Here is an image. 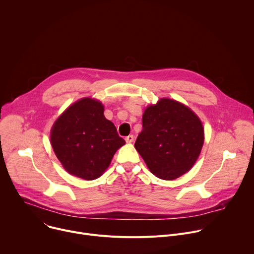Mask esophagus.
<instances>
[{
    "label": "esophagus",
    "mask_w": 254,
    "mask_h": 254,
    "mask_svg": "<svg viewBox=\"0 0 254 254\" xmlns=\"http://www.w3.org/2000/svg\"><path fill=\"white\" fill-rule=\"evenodd\" d=\"M133 138H134V136H133L132 134H129V135H127V136L126 137V141H127V142H132V141H133Z\"/></svg>",
    "instance_id": "obj_1"
}]
</instances>
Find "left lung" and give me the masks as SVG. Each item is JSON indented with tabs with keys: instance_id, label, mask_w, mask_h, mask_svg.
<instances>
[{
	"instance_id": "8db88e82",
	"label": "left lung",
	"mask_w": 254,
	"mask_h": 254,
	"mask_svg": "<svg viewBox=\"0 0 254 254\" xmlns=\"http://www.w3.org/2000/svg\"><path fill=\"white\" fill-rule=\"evenodd\" d=\"M203 142L204 128L198 116L183 103L161 98L144 111L134 147L156 177L170 181L194 166Z\"/></svg>"
}]
</instances>
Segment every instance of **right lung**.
<instances>
[{"label": "right lung", "mask_w": 254, "mask_h": 254, "mask_svg": "<svg viewBox=\"0 0 254 254\" xmlns=\"http://www.w3.org/2000/svg\"><path fill=\"white\" fill-rule=\"evenodd\" d=\"M103 112L100 101L84 97L70 105L54 123L51 146L69 174L87 181L97 179L126 143Z\"/></svg>", "instance_id": "1"}]
</instances>
